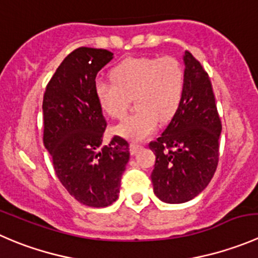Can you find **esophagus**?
Returning <instances> with one entry per match:
<instances>
[{
    "mask_svg": "<svg viewBox=\"0 0 258 258\" xmlns=\"http://www.w3.org/2000/svg\"><path fill=\"white\" fill-rule=\"evenodd\" d=\"M139 149H141V145L137 144V142H132V144L130 145V152H131L132 155L136 154V152L139 151Z\"/></svg>",
    "mask_w": 258,
    "mask_h": 258,
    "instance_id": "obj_1",
    "label": "esophagus"
}]
</instances>
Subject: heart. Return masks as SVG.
<instances>
[{"mask_svg":"<svg viewBox=\"0 0 258 258\" xmlns=\"http://www.w3.org/2000/svg\"><path fill=\"white\" fill-rule=\"evenodd\" d=\"M112 79L97 81V101L103 112L118 119L123 118L135 97L137 112L114 128L132 141L145 140L156 131L159 121L171 119L184 94V69L172 56L128 57L113 68Z\"/></svg>","mask_w":258,"mask_h":258,"instance_id":"obj_1","label":"heart"}]
</instances>
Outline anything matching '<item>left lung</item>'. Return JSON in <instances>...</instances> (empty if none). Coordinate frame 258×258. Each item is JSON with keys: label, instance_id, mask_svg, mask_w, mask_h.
I'll list each match as a JSON object with an SVG mask.
<instances>
[{"label": "left lung", "instance_id": "left-lung-1", "mask_svg": "<svg viewBox=\"0 0 258 258\" xmlns=\"http://www.w3.org/2000/svg\"><path fill=\"white\" fill-rule=\"evenodd\" d=\"M185 87L181 103L150 149L156 156L151 180L166 203H185L201 194L219 161L222 122L208 73L189 51L184 55Z\"/></svg>", "mask_w": 258, "mask_h": 258}]
</instances>
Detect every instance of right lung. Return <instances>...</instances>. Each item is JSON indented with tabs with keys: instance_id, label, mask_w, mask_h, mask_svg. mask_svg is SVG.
Returning a JSON list of instances; mask_svg holds the SVG:
<instances>
[{
	"instance_id": "add662e5",
	"label": "right lung",
	"mask_w": 258,
	"mask_h": 258,
	"mask_svg": "<svg viewBox=\"0 0 258 258\" xmlns=\"http://www.w3.org/2000/svg\"><path fill=\"white\" fill-rule=\"evenodd\" d=\"M112 57L106 49H76L57 67L42 101V140L55 174L72 197L93 208L117 201L130 159L122 137L103 144L107 122L94 92L97 74Z\"/></svg>"
}]
</instances>
